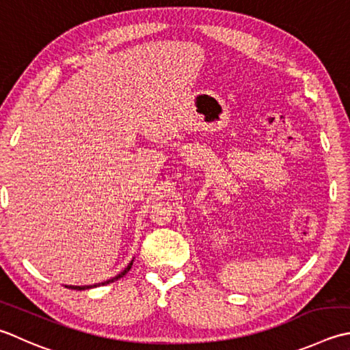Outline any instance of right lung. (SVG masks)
Masks as SVG:
<instances>
[{"mask_svg":"<svg viewBox=\"0 0 350 350\" xmlns=\"http://www.w3.org/2000/svg\"><path fill=\"white\" fill-rule=\"evenodd\" d=\"M132 265H133V259L132 261H130V264L126 267L124 270H122L120 275H116L115 278H112V279H109V280H105V282H101V284H95V285H66V288H71V290H89V288H94V286H100V285H106V284H111V282H115V280H118L120 278H122L126 275V273L132 269Z\"/></svg>","mask_w":350,"mask_h":350,"instance_id":"1","label":"right lung"}]
</instances>
